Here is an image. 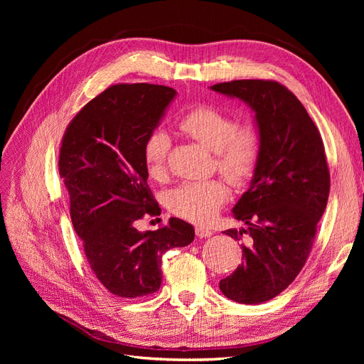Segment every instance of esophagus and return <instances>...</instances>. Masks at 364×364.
I'll return each mask as SVG.
<instances>
[{
	"label": "esophagus",
	"instance_id": "esophagus-1",
	"mask_svg": "<svg viewBox=\"0 0 364 364\" xmlns=\"http://www.w3.org/2000/svg\"><path fill=\"white\" fill-rule=\"evenodd\" d=\"M196 235L200 237V238H208L213 235V230L208 229V228H203V226H196Z\"/></svg>",
	"mask_w": 364,
	"mask_h": 364
}]
</instances>
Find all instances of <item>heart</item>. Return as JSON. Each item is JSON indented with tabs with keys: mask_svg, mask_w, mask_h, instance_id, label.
<instances>
[{
	"mask_svg": "<svg viewBox=\"0 0 364 364\" xmlns=\"http://www.w3.org/2000/svg\"><path fill=\"white\" fill-rule=\"evenodd\" d=\"M179 127L188 136L215 151L218 171L235 186L245 185L257 171L262 150V135L255 123L238 119L211 105L190 106L179 118ZM171 141L164 129L150 132L144 142L146 168L153 179L167 171ZM228 199L223 181H186L165 194L170 211L194 223H208Z\"/></svg>",
	"mask_w": 364,
	"mask_h": 364,
	"instance_id": "1",
	"label": "heart"
}]
</instances>
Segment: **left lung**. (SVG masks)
<instances>
[{"instance_id":"1","label":"left lung","mask_w":364,"mask_h":364,"mask_svg":"<svg viewBox=\"0 0 364 364\" xmlns=\"http://www.w3.org/2000/svg\"><path fill=\"white\" fill-rule=\"evenodd\" d=\"M211 90L246 102L255 112L262 150L249 190L234 206L243 229V261L220 281L240 304L273 299L299 274L310 255L329 196V168L321 134L297 97L274 80H232Z\"/></svg>"}]
</instances>
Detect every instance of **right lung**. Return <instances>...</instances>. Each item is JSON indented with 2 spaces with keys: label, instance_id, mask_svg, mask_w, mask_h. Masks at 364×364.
<instances>
[{
  "label": "right lung",
  "instance_id": "right-lung-1",
  "mask_svg": "<svg viewBox=\"0 0 364 364\" xmlns=\"http://www.w3.org/2000/svg\"><path fill=\"white\" fill-rule=\"evenodd\" d=\"M174 95L162 85L109 86L83 106L62 138L59 174L85 257L97 279L127 299L158 291L164 253L194 240V228L176 217L158 230L135 228L146 214L161 213L147 185L144 142Z\"/></svg>",
  "mask_w": 364,
  "mask_h": 364
}]
</instances>
